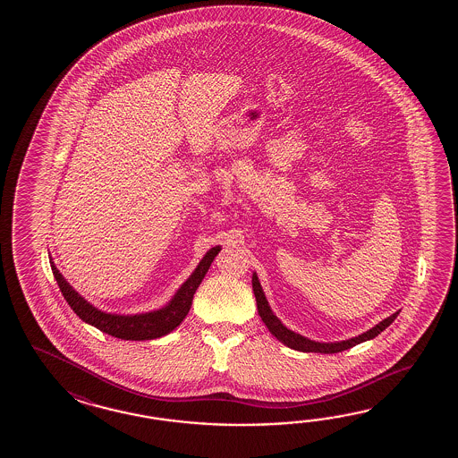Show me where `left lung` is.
I'll return each mask as SVG.
<instances>
[{
  "label": "left lung",
  "instance_id": "8db88e82",
  "mask_svg": "<svg viewBox=\"0 0 458 458\" xmlns=\"http://www.w3.org/2000/svg\"><path fill=\"white\" fill-rule=\"evenodd\" d=\"M252 288L253 293H255V300H257V310H259V314H260L262 321L265 322V326L268 327V331L272 332L278 341L283 342L284 345H288L290 349H294V351L319 352V353H337V352L347 351V349H351V347L357 345V344L370 341L373 337H377L378 334H381V332L388 327L391 322L396 319V316L399 314V312H394L393 316H389L385 321L377 324L370 331L363 332L359 337H353V339H349V341L334 342V344H321V342L310 341V339H306V337H302L300 334L290 331V329H286L283 326L280 319L270 310L268 301H267V298L263 294L262 286H260L255 273H253L252 276Z\"/></svg>",
  "mask_w": 458,
  "mask_h": 458
}]
</instances>
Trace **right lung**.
Listing matches in <instances>:
<instances>
[{
	"instance_id": "obj_1",
	"label": "right lung",
	"mask_w": 458,
	"mask_h": 458,
	"mask_svg": "<svg viewBox=\"0 0 458 458\" xmlns=\"http://www.w3.org/2000/svg\"><path fill=\"white\" fill-rule=\"evenodd\" d=\"M219 250L221 247H213L209 252L206 253L198 268L182 284V288L176 292L175 298L168 302V306L158 311L136 314V316H117V314L98 311L97 308H93L89 302L85 301L69 283L64 280V276L60 275L54 263L50 267L64 298L67 300L70 308L75 311L81 321L88 322L99 331L106 332L109 335L123 341H152L174 331L176 326H180L185 319L186 314L191 308L196 288L199 286V283L203 282L206 272L209 270Z\"/></svg>"
}]
</instances>
